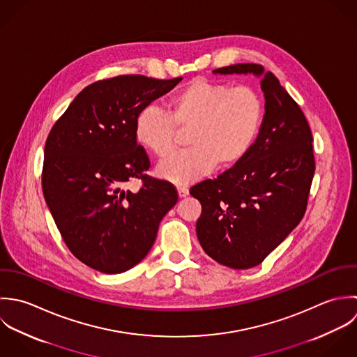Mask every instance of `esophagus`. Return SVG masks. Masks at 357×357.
I'll use <instances>...</instances> for the list:
<instances>
[{"instance_id": "1", "label": "esophagus", "mask_w": 357, "mask_h": 357, "mask_svg": "<svg viewBox=\"0 0 357 357\" xmlns=\"http://www.w3.org/2000/svg\"><path fill=\"white\" fill-rule=\"evenodd\" d=\"M178 193L179 197H186L189 195V189L186 186H178Z\"/></svg>"}]
</instances>
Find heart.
<instances>
[{
	"label": "heart",
	"mask_w": 357,
	"mask_h": 357,
	"mask_svg": "<svg viewBox=\"0 0 357 357\" xmlns=\"http://www.w3.org/2000/svg\"><path fill=\"white\" fill-rule=\"evenodd\" d=\"M264 120L261 95L250 85L195 79L169 100L168 112L146 106L135 119V137L160 160L176 149L178 130L189 131V150L164 161L158 172L186 185L210 174L216 164L231 167L255 142Z\"/></svg>",
	"instance_id": "1"
}]
</instances>
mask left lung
Here are the masks:
<instances>
[{"mask_svg": "<svg viewBox=\"0 0 357 357\" xmlns=\"http://www.w3.org/2000/svg\"><path fill=\"white\" fill-rule=\"evenodd\" d=\"M262 75L265 116L247 155L215 179L190 188L202 203L196 231L203 250L231 269L259 265L303 218L314 175L309 123L272 72L255 63L214 70Z\"/></svg>", "mask_w": 357, "mask_h": 357, "instance_id": "obj_1", "label": "left lung"}]
</instances>
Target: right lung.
<instances>
[{"instance_id":"add662e5","label":"right lung","mask_w":357,"mask_h":357,"mask_svg":"<svg viewBox=\"0 0 357 357\" xmlns=\"http://www.w3.org/2000/svg\"><path fill=\"white\" fill-rule=\"evenodd\" d=\"M182 77L126 74L85 86L54 124L44 149L43 192L73 255L107 275L139 264L178 202L175 186L146 174L135 137L138 113ZM139 178L142 188L126 190Z\"/></svg>"}]
</instances>
